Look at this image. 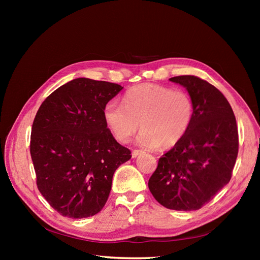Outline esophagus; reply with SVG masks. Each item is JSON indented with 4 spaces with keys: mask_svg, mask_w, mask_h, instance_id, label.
Instances as JSON below:
<instances>
[{
    "mask_svg": "<svg viewBox=\"0 0 260 260\" xmlns=\"http://www.w3.org/2000/svg\"><path fill=\"white\" fill-rule=\"evenodd\" d=\"M144 152L143 151H141V149H133V152H132V157L133 158H136V157H138L139 155H141V154H143Z\"/></svg>",
    "mask_w": 260,
    "mask_h": 260,
    "instance_id": "1",
    "label": "esophagus"
}]
</instances>
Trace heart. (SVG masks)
<instances>
[{
  "instance_id": "1",
  "label": "heart",
  "mask_w": 260,
  "mask_h": 260,
  "mask_svg": "<svg viewBox=\"0 0 260 260\" xmlns=\"http://www.w3.org/2000/svg\"><path fill=\"white\" fill-rule=\"evenodd\" d=\"M123 105L111 101L104 107V120L116 140L127 143L141 127L138 142L148 148L178 144L194 118L191 96L182 90L144 83L125 92Z\"/></svg>"
}]
</instances>
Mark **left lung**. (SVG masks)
<instances>
[{
	"instance_id": "obj_1",
	"label": "left lung",
	"mask_w": 260,
	"mask_h": 260,
	"mask_svg": "<svg viewBox=\"0 0 260 260\" xmlns=\"http://www.w3.org/2000/svg\"><path fill=\"white\" fill-rule=\"evenodd\" d=\"M187 90L194 118L178 144L164 154L148 188L160 205L198 210L229 183L239 152L235 116L216 86L195 76L170 78Z\"/></svg>"
}]
</instances>
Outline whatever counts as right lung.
<instances>
[{
	"mask_svg": "<svg viewBox=\"0 0 260 260\" xmlns=\"http://www.w3.org/2000/svg\"><path fill=\"white\" fill-rule=\"evenodd\" d=\"M123 88L78 78L44 100L31 129L37 185L61 216L96 215L107 202L113 176L131 158L104 120V107Z\"/></svg>",
	"mask_w": 260,
	"mask_h": 260,
	"instance_id": "1",
	"label": "right lung"
}]
</instances>
